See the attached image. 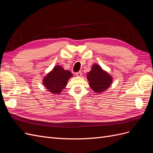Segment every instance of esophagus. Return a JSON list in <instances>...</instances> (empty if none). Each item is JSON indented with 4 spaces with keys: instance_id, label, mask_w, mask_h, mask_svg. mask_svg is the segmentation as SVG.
Wrapping results in <instances>:
<instances>
[{
    "instance_id": "34e87169",
    "label": "esophagus",
    "mask_w": 153,
    "mask_h": 153,
    "mask_svg": "<svg viewBox=\"0 0 153 153\" xmlns=\"http://www.w3.org/2000/svg\"><path fill=\"white\" fill-rule=\"evenodd\" d=\"M82 72L81 71H78V72H77V73H76V75L77 76H82Z\"/></svg>"
}]
</instances>
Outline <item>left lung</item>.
Returning a JSON list of instances; mask_svg holds the SVG:
<instances>
[{"instance_id":"obj_1","label":"left lung","mask_w":153,"mask_h":153,"mask_svg":"<svg viewBox=\"0 0 153 153\" xmlns=\"http://www.w3.org/2000/svg\"><path fill=\"white\" fill-rule=\"evenodd\" d=\"M87 78L89 86L96 93H101L109 88L112 82V77L97 64L92 65L91 70L87 73Z\"/></svg>"}]
</instances>
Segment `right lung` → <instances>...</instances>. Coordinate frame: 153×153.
<instances>
[{
  "label": "right lung",
  "mask_w": 153,
  "mask_h": 153,
  "mask_svg": "<svg viewBox=\"0 0 153 153\" xmlns=\"http://www.w3.org/2000/svg\"><path fill=\"white\" fill-rule=\"evenodd\" d=\"M72 76L73 74L70 71L57 65L44 77L43 83L49 92L52 94H60L66 87L68 80Z\"/></svg>",
  "instance_id": "obj_1"
}]
</instances>
